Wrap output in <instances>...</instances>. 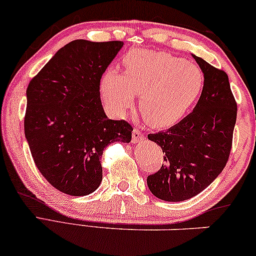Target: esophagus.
Returning <instances> with one entry per match:
<instances>
[{"instance_id": "34e87169", "label": "esophagus", "mask_w": 256, "mask_h": 256, "mask_svg": "<svg viewBox=\"0 0 256 256\" xmlns=\"http://www.w3.org/2000/svg\"><path fill=\"white\" fill-rule=\"evenodd\" d=\"M144 138L146 135L141 130H138V129H134V130H132V144H138V142L144 141Z\"/></svg>"}]
</instances>
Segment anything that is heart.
I'll use <instances>...</instances> for the list:
<instances>
[{
  "instance_id": "obj_1",
  "label": "heart",
  "mask_w": 256,
  "mask_h": 256,
  "mask_svg": "<svg viewBox=\"0 0 256 256\" xmlns=\"http://www.w3.org/2000/svg\"><path fill=\"white\" fill-rule=\"evenodd\" d=\"M124 76L108 70L102 78V96L109 108L124 115L140 95L138 108L155 128L178 124L193 109L204 88L198 64L167 52H132L124 60Z\"/></svg>"
}]
</instances>
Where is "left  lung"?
<instances>
[{
    "label": "left lung",
    "mask_w": 256,
    "mask_h": 256,
    "mask_svg": "<svg viewBox=\"0 0 256 256\" xmlns=\"http://www.w3.org/2000/svg\"><path fill=\"white\" fill-rule=\"evenodd\" d=\"M204 88L194 110L166 132L148 134L164 152L161 168L147 178L148 188L164 201L188 200L224 170L233 144L238 104L224 70L194 56Z\"/></svg>",
    "instance_id": "obj_1"
}]
</instances>
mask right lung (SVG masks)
<instances>
[{
	"label": "right lung",
	"instance_id": "add662e5",
	"mask_svg": "<svg viewBox=\"0 0 256 256\" xmlns=\"http://www.w3.org/2000/svg\"><path fill=\"white\" fill-rule=\"evenodd\" d=\"M124 42L75 40L60 49L26 88L24 135L32 160L52 187L72 196L96 190L101 158L132 127L104 114L100 82Z\"/></svg>",
	"mask_w": 256,
	"mask_h": 256
}]
</instances>
